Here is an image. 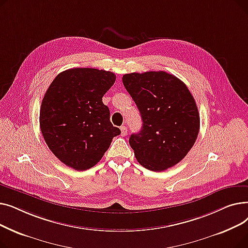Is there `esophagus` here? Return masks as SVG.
Listing matches in <instances>:
<instances>
[{
    "label": "esophagus",
    "mask_w": 248,
    "mask_h": 248,
    "mask_svg": "<svg viewBox=\"0 0 248 248\" xmlns=\"http://www.w3.org/2000/svg\"><path fill=\"white\" fill-rule=\"evenodd\" d=\"M121 132H122V136L123 137H125L127 135V128H126L125 125L121 126Z\"/></svg>",
    "instance_id": "esophagus-1"
}]
</instances>
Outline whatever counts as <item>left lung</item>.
I'll return each mask as SVG.
<instances>
[{"label": "left lung", "instance_id": "obj_1", "mask_svg": "<svg viewBox=\"0 0 248 248\" xmlns=\"http://www.w3.org/2000/svg\"><path fill=\"white\" fill-rule=\"evenodd\" d=\"M123 83L142 120L140 131L129 138L138 162L161 172L183 160L200 128L196 102L186 84L165 71L124 74Z\"/></svg>", "mask_w": 248, "mask_h": 248}]
</instances>
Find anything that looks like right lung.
I'll use <instances>...</instances> for the list:
<instances>
[{
  "mask_svg": "<svg viewBox=\"0 0 248 248\" xmlns=\"http://www.w3.org/2000/svg\"><path fill=\"white\" fill-rule=\"evenodd\" d=\"M115 75L95 68H72L59 73L43 97L40 128L50 151L77 171L96 165L121 131L109 121L102 96Z\"/></svg>",
  "mask_w": 248,
  "mask_h": 248,
  "instance_id": "add662e5",
  "label": "right lung"
}]
</instances>
